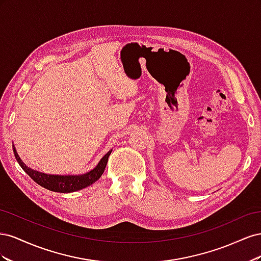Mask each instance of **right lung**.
<instances>
[{
    "instance_id": "obj_1",
    "label": "right lung",
    "mask_w": 261,
    "mask_h": 261,
    "mask_svg": "<svg viewBox=\"0 0 261 261\" xmlns=\"http://www.w3.org/2000/svg\"><path fill=\"white\" fill-rule=\"evenodd\" d=\"M13 150H14L15 158H16V160L19 163L21 169L25 171L27 174L36 181L37 184H39L46 189H49V191L57 192V193H64V194L77 192V191H80V189H83L87 186H90L91 184L94 183V181H97L101 177V175L103 174L105 169H106L107 163H108V159L112 151V150H110V151L108 153H106V155L100 160V162L98 163L96 168L91 170L90 172L85 173V174H82V175H51V174H45V173L38 172V171H35L33 169L28 168L27 165L21 161L14 145H13Z\"/></svg>"
}]
</instances>
